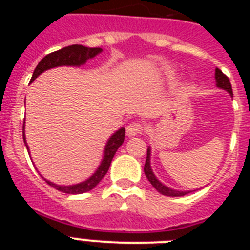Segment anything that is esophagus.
<instances>
[{
    "label": "esophagus",
    "instance_id": "obj_1",
    "mask_svg": "<svg viewBox=\"0 0 250 250\" xmlns=\"http://www.w3.org/2000/svg\"><path fill=\"white\" fill-rule=\"evenodd\" d=\"M144 130V126L143 124L140 123H131L130 125H127L126 127V135L127 136H135L140 135L141 132Z\"/></svg>",
    "mask_w": 250,
    "mask_h": 250
}]
</instances>
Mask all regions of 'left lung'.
<instances>
[{
	"label": "left lung",
	"mask_w": 250,
	"mask_h": 250,
	"mask_svg": "<svg viewBox=\"0 0 250 250\" xmlns=\"http://www.w3.org/2000/svg\"><path fill=\"white\" fill-rule=\"evenodd\" d=\"M215 80H216V86L220 87V89H224L229 92L230 95H233V90H231V83L229 81L228 76L225 74H223L222 70L219 68H216L215 70ZM144 173L146 175L147 180L151 183V185L155 188L156 190L159 191L163 195L167 196H184L185 194L190 193V191H178V190H173V189H170V188L165 187V185L161 184L159 182L158 179L155 178L154 173H152L151 167H150V149H147V154H146V161H145L144 165Z\"/></svg>",
	"instance_id": "obj_1"
}]
</instances>
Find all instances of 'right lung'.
I'll use <instances>...</instances> for the list:
<instances>
[{"label":"right lung","instance_id":"1","mask_svg":"<svg viewBox=\"0 0 250 250\" xmlns=\"http://www.w3.org/2000/svg\"><path fill=\"white\" fill-rule=\"evenodd\" d=\"M100 47H85L83 45H71L67 46V47H63L61 50H57L55 52H51V54L46 55L41 61L39 62V65L35 68L32 77H31V81L36 79L40 74H42L43 71L48 70V68L57 67V66H80L83 63L86 62V60L91 59V57L96 56L98 54L101 52ZM22 136H23V141L26 144L25 139V126L22 127ZM124 139H125V129L121 127L118 131L115 132L114 135L109 139L107 144L105 146V151H104V159L101 161L100 167L96 170V173L89 178L86 182L80 183V184L71 185V187H63V185H56L54 183L47 182L48 185H51L52 188L57 189V190L62 191L66 194H83L86 191H90L91 189H94L99 183L101 182V179L106 175L107 170H109L110 164H111V160L114 158L115 152L118 151L119 147L121 146V144L124 143ZM28 151V147H27Z\"/></svg>","mask_w":250,"mask_h":250}]
</instances>
